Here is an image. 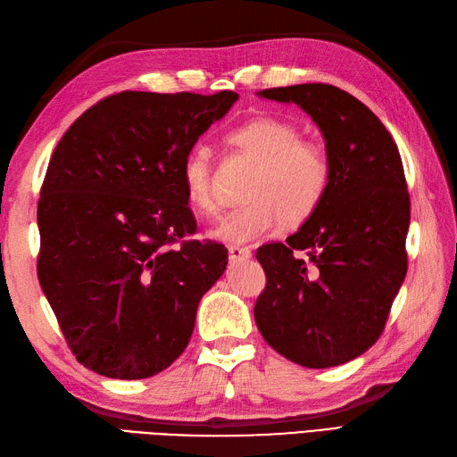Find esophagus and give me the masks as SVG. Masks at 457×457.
<instances>
[{
    "instance_id": "obj_1",
    "label": "esophagus",
    "mask_w": 457,
    "mask_h": 457,
    "mask_svg": "<svg viewBox=\"0 0 457 457\" xmlns=\"http://www.w3.org/2000/svg\"><path fill=\"white\" fill-rule=\"evenodd\" d=\"M228 257H230L232 263L248 262V259L252 257V250L245 248V245H230V248H228Z\"/></svg>"
}]
</instances>
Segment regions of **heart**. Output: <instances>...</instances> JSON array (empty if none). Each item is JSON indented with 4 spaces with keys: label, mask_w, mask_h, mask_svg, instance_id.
Masks as SVG:
<instances>
[{
    "label": "heart",
    "mask_w": 457,
    "mask_h": 457,
    "mask_svg": "<svg viewBox=\"0 0 457 457\" xmlns=\"http://www.w3.org/2000/svg\"><path fill=\"white\" fill-rule=\"evenodd\" d=\"M230 142L257 163L250 180V202L228 213L212 230L215 240L252 244L282 225H300L323 204L332 167L319 142L300 138L292 122L278 117H255L232 130ZM209 147L194 145L180 165V180L188 205L200 215L217 213L212 188Z\"/></svg>",
    "instance_id": "obj_1"
}]
</instances>
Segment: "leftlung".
Masks as SVG:
<instances>
[{"label":"left lung","mask_w":457,"mask_h":457,"mask_svg":"<svg viewBox=\"0 0 457 457\" xmlns=\"http://www.w3.org/2000/svg\"><path fill=\"white\" fill-rule=\"evenodd\" d=\"M257 96L295 104L315 120L332 177L323 204L287 244L257 250L267 287L253 307L255 325L294 363L342 365L378 340L408 270L410 194L398 145L371 109L337 86L295 84Z\"/></svg>","instance_id":"left-lung-1"}]
</instances>
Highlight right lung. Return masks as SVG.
Listing matches in <instances>:
<instances>
[{
	"label": "right lung",
	"mask_w": 457,
	"mask_h": 457,
	"mask_svg": "<svg viewBox=\"0 0 457 457\" xmlns=\"http://www.w3.org/2000/svg\"><path fill=\"white\" fill-rule=\"evenodd\" d=\"M238 94L120 92L72 122L38 202V280L79 363L109 378L162 373L188 346L223 244L195 232L184 157Z\"/></svg>",
	"instance_id": "obj_1"
}]
</instances>
